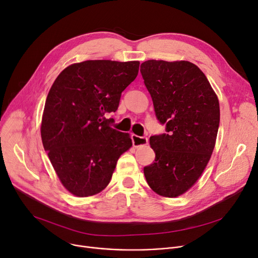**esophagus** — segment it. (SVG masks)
I'll use <instances>...</instances> for the list:
<instances>
[{"instance_id":"1","label":"esophagus","mask_w":258,"mask_h":258,"mask_svg":"<svg viewBox=\"0 0 258 258\" xmlns=\"http://www.w3.org/2000/svg\"><path fill=\"white\" fill-rule=\"evenodd\" d=\"M132 141H133V145L135 148L140 147V145H147L148 144V137H140L137 135H132Z\"/></svg>"}]
</instances>
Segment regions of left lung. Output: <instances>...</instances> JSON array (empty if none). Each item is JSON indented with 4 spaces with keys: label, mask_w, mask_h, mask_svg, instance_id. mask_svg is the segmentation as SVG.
I'll list each match as a JSON object with an SVG mask.
<instances>
[{
    "label": "left lung",
    "mask_w": 258,
    "mask_h": 258,
    "mask_svg": "<svg viewBox=\"0 0 258 258\" xmlns=\"http://www.w3.org/2000/svg\"><path fill=\"white\" fill-rule=\"evenodd\" d=\"M140 73L165 132L150 138L155 161L144 166L154 192L177 197L203 174L215 147L220 110L206 75L188 61L148 60Z\"/></svg>",
    "instance_id": "left-lung-1"
}]
</instances>
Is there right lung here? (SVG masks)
Returning a JSON list of instances; mask_svg holds the SVG:
<instances>
[{
  "instance_id": "1",
  "label": "right lung",
  "mask_w": 258,
  "mask_h": 258,
  "mask_svg": "<svg viewBox=\"0 0 258 258\" xmlns=\"http://www.w3.org/2000/svg\"><path fill=\"white\" fill-rule=\"evenodd\" d=\"M139 61L88 60L72 64L54 80L44 106V150L67 191L100 193L119 157L132 147L127 133L110 126L105 113L118 109L121 94L136 79Z\"/></svg>"
}]
</instances>
